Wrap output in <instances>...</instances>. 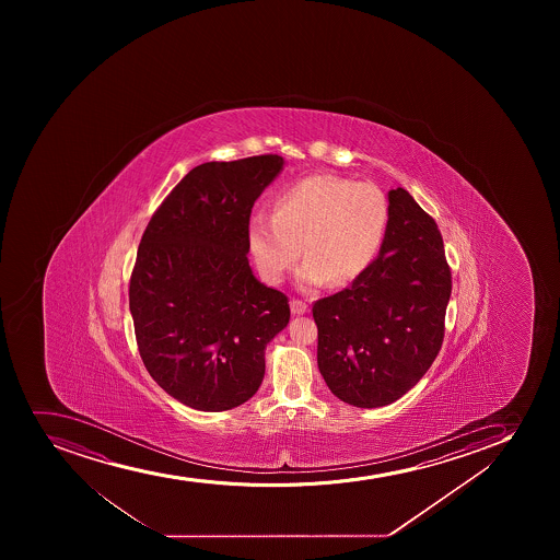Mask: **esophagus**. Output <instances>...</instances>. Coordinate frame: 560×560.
<instances>
[{"label":"esophagus","mask_w":560,"mask_h":560,"mask_svg":"<svg viewBox=\"0 0 560 560\" xmlns=\"http://www.w3.org/2000/svg\"><path fill=\"white\" fill-rule=\"evenodd\" d=\"M290 308H292V314H295V316H301V314L308 312V305L301 300L290 301Z\"/></svg>","instance_id":"esophagus-1"}]
</instances>
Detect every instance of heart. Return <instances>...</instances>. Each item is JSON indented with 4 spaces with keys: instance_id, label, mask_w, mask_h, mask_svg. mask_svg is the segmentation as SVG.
<instances>
[{
    "instance_id": "b5f03b06",
    "label": "heart",
    "mask_w": 560,
    "mask_h": 560,
    "mask_svg": "<svg viewBox=\"0 0 560 560\" xmlns=\"http://www.w3.org/2000/svg\"><path fill=\"white\" fill-rule=\"evenodd\" d=\"M387 195L372 183L311 175L273 200V215L249 219L248 243L260 273L279 283L305 255L300 284H347L376 259L387 233Z\"/></svg>"
}]
</instances>
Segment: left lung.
I'll use <instances>...</instances> for the list:
<instances>
[{
  "label": "left lung",
  "instance_id": "1",
  "mask_svg": "<svg viewBox=\"0 0 560 560\" xmlns=\"http://www.w3.org/2000/svg\"><path fill=\"white\" fill-rule=\"evenodd\" d=\"M388 208L376 259L312 306L319 372L341 401L361 409L393 404L429 371L453 287L434 219L404 188L388 191Z\"/></svg>",
  "mask_w": 560,
  "mask_h": 560
}]
</instances>
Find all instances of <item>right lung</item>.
<instances>
[{"label": "right lung", "instance_id": "1", "mask_svg": "<svg viewBox=\"0 0 560 560\" xmlns=\"http://www.w3.org/2000/svg\"><path fill=\"white\" fill-rule=\"evenodd\" d=\"M283 156L194 167L145 226L129 311L140 358L170 396L219 412L252 398L265 349L290 319L289 298L249 268L248 224Z\"/></svg>", "mask_w": 560, "mask_h": 560}]
</instances>
